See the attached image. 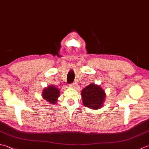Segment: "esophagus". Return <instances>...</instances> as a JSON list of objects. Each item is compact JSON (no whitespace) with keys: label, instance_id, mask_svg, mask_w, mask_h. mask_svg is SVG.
Here are the masks:
<instances>
[{"label":"esophagus","instance_id":"esophagus-1","mask_svg":"<svg viewBox=\"0 0 149 149\" xmlns=\"http://www.w3.org/2000/svg\"><path fill=\"white\" fill-rule=\"evenodd\" d=\"M69 86L70 88H74L75 87V84L74 83H71L69 84Z\"/></svg>","mask_w":149,"mask_h":149}]
</instances>
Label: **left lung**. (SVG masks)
Returning a JSON list of instances; mask_svg holds the SVG:
<instances>
[{
	"label": "left lung",
	"instance_id": "1",
	"mask_svg": "<svg viewBox=\"0 0 149 149\" xmlns=\"http://www.w3.org/2000/svg\"><path fill=\"white\" fill-rule=\"evenodd\" d=\"M81 96L85 106L97 109L102 106L106 94L100 86L90 84L82 90Z\"/></svg>",
	"mask_w": 149,
	"mask_h": 149
}]
</instances>
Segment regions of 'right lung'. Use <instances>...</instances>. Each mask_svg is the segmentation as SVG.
I'll return each mask as SVG.
<instances>
[{
    "label": "right lung",
    "mask_w": 149,
    "mask_h": 149,
    "mask_svg": "<svg viewBox=\"0 0 149 149\" xmlns=\"http://www.w3.org/2000/svg\"><path fill=\"white\" fill-rule=\"evenodd\" d=\"M59 90L54 86H48L43 90L42 97L50 104H55L57 102V99L59 96Z\"/></svg>",
    "instance_id": "add662e5"
}]
</instances>
